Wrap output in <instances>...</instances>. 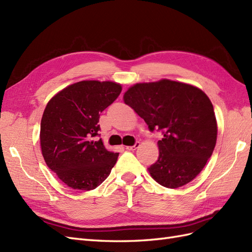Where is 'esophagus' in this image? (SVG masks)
<instances>
[{"label":"esophagus","mask_w":252,"mask_h":252,"mask_svg":"<svg viewBox=\"0 0 252 252\" xmlns=\"http://www.w3.org/2000/svg\"><path fill=\"white\" fill-rule=\"evenodd\" d=\"M138 146H139V141H136V143H135L133 146H126V149L127 151H134V150L137 149Z\"/></svg>","instance_id":"esophagus-1"}]
</instances>
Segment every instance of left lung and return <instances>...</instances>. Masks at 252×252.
Instances as JSON below:
<instances>
[{
	"label": "left lung",
	"instance_id": "obj_1",
	"mask_svg": "<svg viewBox=\"0 0 252 252\" xmlns=\"http://www.w3.org/2000/svg\"><path fill=\"white\" fill-rule=\"evenodd\" d=\"M124 100L151 132L163 133L158 159L148 168L151 177L168 189L192 181L216 145L217 124L209 96L189 84L160 80L136 84Z\"/></svg>",
	"mask_w": 252,
	"mask_h": 252
}]
</instances>
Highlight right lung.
<instances>
[{"label": "right lung", "instance_id": "obj_1", "mask_svg": "<svg viewBox=\"0 0 252 252\" xmlns=\"http://www.w3.org/2000/svg\"><path fill=\"white\" fill-rule=\"evenodd\" d=\"M121 85L82 81L55 94L44 109L40 146L49 168L62 182L92 190L104 181L119 153L105 149L99 137L100 114L118 98Z\"/></svg>", "mask_w": 252, "mask_h": 252}]
</instances>
